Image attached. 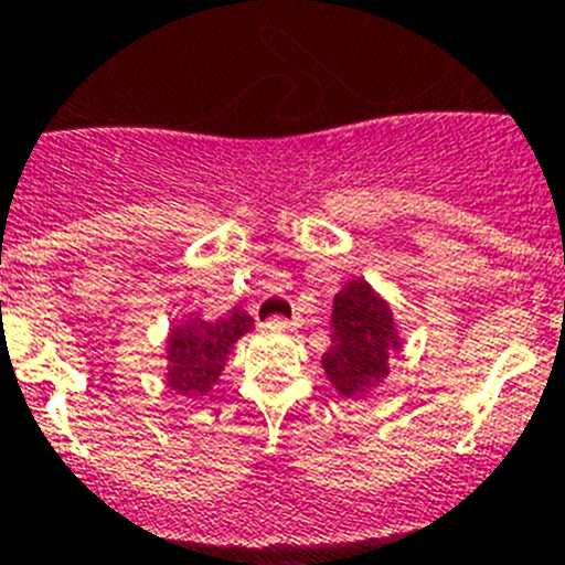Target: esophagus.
Returning a JSON list of instances; mask_svg holds the SVG:
<instances>
[{
  "instance_id": "1",
  "label": "esophagus",
  "mask_w": 565,
  "mask_h": 565,
  "mask_svg": "<svg viewBox=\"0 0 565 565\" xmlns=\"http://www.w3.org/2000/svg\"><path fill=\"white\" fill-rule=\"evenodd\" d=\"M266 328H271V331H294L297 328V319H286V317H271L266 322Z\"/></svg>"
}]
</instances>
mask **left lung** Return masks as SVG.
I'll list each match as a JSON object with an SVG mask.
<instances>
[{
	"instance_id": "obj_1",
	"label": "left lung",
	"mask_w": 565,
	"mask_h": 565,
	"mask_svg": "<svg viewBox=\"0 0 565 565\" xmlns=\"http://www.w3.org/2000/svg\"><path fill=\"white\" fill-rule=\"evenodd\" d=\"M331 328L322 356L328 382L348 398L376 391L402 348L391 306L364 279H353L333 297Z\"/></svg>"
}]
</instances>
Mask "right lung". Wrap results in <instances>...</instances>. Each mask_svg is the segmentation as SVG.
I'll return each mask as SVG.
<instances>
[{"label":"right lung","mask_w":565,"mask_h":565,"mask_svg":"<svg viewBox=\"0 0 565 565\" xmlns=\"http://www.w3.org/2000/svg\"><path fill=\"white\" fill-rule=\"evenodd\" d=\"M254 328V319L246 311H228L226 317L206 322L201 317H189L174 326L167 339L169 373L167 384L181 396H203L223 373L226 356L234 342Z\"/></svg>","instance_id":"obj_1"}]
</instances>
